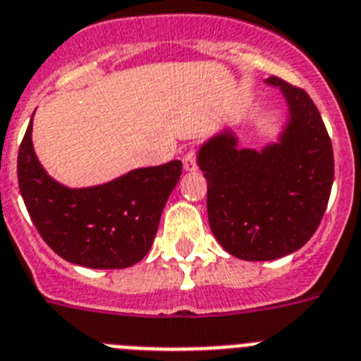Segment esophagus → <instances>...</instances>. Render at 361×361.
<instances>
[{"label":"esophagus","mask_w":361,"mask_h":361,"mask_svg":"<svg viewBox=\"0 0 361 361\" xmlns=\"http://www.w3.org/2000/svg\"><path fill=\"white\" fill-rule=\"evenodd\" d=\"M183 164L186 171H195L197 169V151L188 149L183 157Z\"/></svg>","instance_id":"obj_1"}]
</instances>
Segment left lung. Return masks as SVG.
<instances>
[{
	"instance_id": "obj_1",
	"label": "left lung",
	"mask_w": 361,
	"mask_h": 361,
	"mask_svg": "<svg viewBox=\"0 0 361 361\" xmlns=\"http://www.w3.org/2000/svg\"><path fill=\"white\" fill-rule=\"evenodd\" d=\"M281 89L290 120L277 144L237 149L230 131L199 149L208 221L228 254L272 261L300 250L322 223L334 180L331 137L318 107L301 87L270 76Z\"/></svg>"
}]
</instances>
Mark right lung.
Wrapping results in <instances>:
<instances>
[{"mask_svg":"<svg viewBox=\"0 0 361 361\" xmlns=\"http://www.w3.org/2000/svg\"><path fill=\"white\" fill-rule=\"evenodd\" d=\"M32 120L18 151V184L42 239L69 263L128 269L149 252L183 162L129 171L107 184L71 190L47 175L32 147Z\"/></svg>","mask_w":361,"mask_h":361,"instance_id":"1","label":"right lung"}]
</instances>
